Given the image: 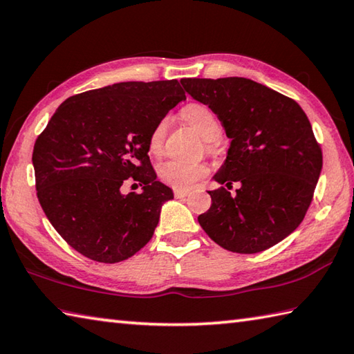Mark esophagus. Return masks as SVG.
<instances>
[{"label":"esophagus","mask_w":354,"mask_h":354,"mask_svg":"<svg viewBox=\"0 0 354 354\" xmlns=\"http://www.w3.org/2000/svg\"><path fill=\"white\" fill-rule=\"evenodd\" d=\"M188 194H189V191H186V189H174V196L177 198H183V197H186Z\"/></svg>","instance_id":"esophagus-1"}]
</instances>
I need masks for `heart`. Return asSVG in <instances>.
<instances>
[{"label":"heart","instance_id":"1","mask_svg":"<svg viewBox=\"0 0 354 354\" xmlns=\"http://www.w3.org/2000/svg\"><path fill=\"white\" fill-rule=\"evenodd\" d=\"M182 117L202 136L206 151H212V142L222 136V126L212 109L203 103H189L182 109ZM166 131H168V118L158 120L148 138L151 154H160ZM206 174H208V166L203 162H185V160L172 158L158 166V178L176 189H188Z\"/></svg>","mask_w":354,"mask_h":354}]
</instances>
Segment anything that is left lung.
Wrapping results in <instances>:
<instances>
[{
    "label": "left lung",
    "mask_w": 354,
    "mask_h": 354,
    "mask_svg": "<svg viewBox=\"0 0 354 354\" xmlns=\"http://www.w3.org/2000/svg\"><path fill=\"white\" fill-rule=\"evenodd\" d=\"M185 91L212 109L231 138L198 223L222 248L254 254L290 236L308 211L322 149L295 100L242 77L182 78ZM241 183L236 194L227 191Z\"/></svg>",
    "instance_id": "obj_1"
}]
</instances>
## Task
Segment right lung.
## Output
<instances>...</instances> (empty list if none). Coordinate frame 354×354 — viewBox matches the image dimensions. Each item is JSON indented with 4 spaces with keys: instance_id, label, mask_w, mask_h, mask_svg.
I'll return each mask as SVG.
<instances>
[{
    "instance_id": "obj_1",
    "label": "right lung",
    "mask_w": 354,
    "mask_h": 354,
    "mask_svg": "<svg viewBox=\"0 0 354 354\" xmlns=\"http://www.w3.org/2000/svg\"><path fill=\"white\" fill-rule=\"evenodd\" d=\"M177 80L124 82L69 97L33 146L38 202L53 228L91 260L117 263L149 242L174 197L148 156L158 120L185 100ZM126 181L142 193L121 194Z\"/></svg>"
}]
</instances>
